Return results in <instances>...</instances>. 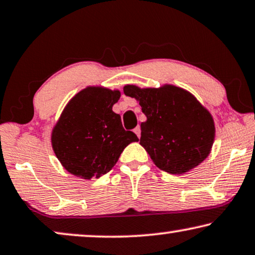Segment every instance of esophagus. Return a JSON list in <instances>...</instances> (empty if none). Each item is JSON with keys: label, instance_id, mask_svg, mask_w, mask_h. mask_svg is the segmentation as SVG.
<instances>
[{"label": "esophagus", "instance_id": "1", "mask_svg": "<svg viewBox=\"0 0 255 255\" xmlns=\"http://www.w3.org/2000/svg\"><path fill=\"white\" fill-rule=\"evenodd\" d=\"M134 133L138 135V138H140V133H141V130H140V127H136L134 130H133Z\"/></svg>", "mask_w": 255, "mask_h": 255}]
</instances>
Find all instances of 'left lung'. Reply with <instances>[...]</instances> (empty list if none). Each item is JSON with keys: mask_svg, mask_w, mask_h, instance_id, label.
<instances>
[{"mask_svg": "<svg viewBox=\"0 0 255 255\" xmlns=\"http://www.w3.org/2000/svg\"><path fill=\"white\" fill-rule=\"evenodd\" d=\"M123 91L139 102L147 117L140 125V145L158 169L184 175L208 156L215 139V123L212 114L189 91L169 84L158 88L125 85Z\"/></svg>", "mask_w": 255, "mask_h": 255, "instance_id": "left-lung-1", "label": "left lung"}]
</instances>
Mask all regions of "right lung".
<instances>
[{"instance_id":"obj_1","label":"right lung","mask_w":255,"mask_h":255,"mask_svg":"<svg viewBox=\"0 0 255 255\" xmlns=\"http://www.w3.org/2000/svg\"><path fill=\"white\" fill-rule=\"evenodd\" d=\"M119 90L88 86L68 102L51 131V146L66 171L83 179L99 178L119 161L128 143L138 141L125 131L113 106Z\"/></svg>"}]
</instances>
